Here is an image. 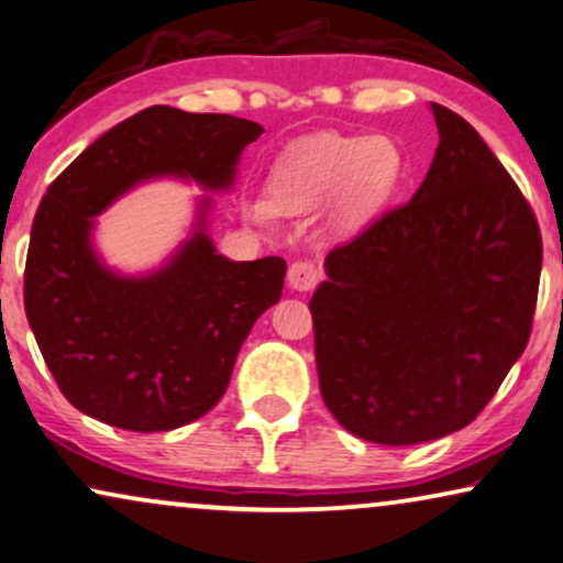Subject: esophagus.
<instances>
[{"label":"esophagus","instance_id":"1","mask_svg":"<svg viewBox=\"0 0 563 563\" xmlns=\"http://www.w3.org/2000/svg\"><path fill=\"white\" fill-rule=\"evenodd\" d=\"M288 283L298 294H306L319 283V267L311 262H294L288 269Z\"/></svg>","mask_w":563,"mask_h":563}]
</instances>
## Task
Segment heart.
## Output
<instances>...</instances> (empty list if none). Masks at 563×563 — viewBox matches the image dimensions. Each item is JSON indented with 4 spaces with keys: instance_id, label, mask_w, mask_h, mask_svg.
Returning <instances> with one entry per match:
<instances>
[{
    "instance_id": "b5f03b06",
    "label": "heart",
    "mask_w": 563,
    "mask_h": 563,
    "mask_svg": "<svg viewBox=\"0 0 563 563\" xmlns=\"http://www.w3.org/2000/svg\"><path fill=\"white\" fill-rule=\"evenodd\" d=\"M402 174L400 151L384 137L314 134L277 158L269 170L267 197H244L241 212L269 225L277 212L298 216L334 197L330 223L347 233L366 225L395 195Z\"/></svg>"
}]
</instances>
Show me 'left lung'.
Listing matches in <instances>:
<instances>
[{"label": "left lung", "instance_id": "8db88e82", "mask_svg": "<svg viewBox=\"0 0 563 563\" xmlns=\"http://www.w3.org/2000/svg\"><path fill=\"white\" fill-rule=\"evenodd\" d=\"M439 147L408 205L334 246L309 301L338 423L405 446L465 429L530 340L536 212L465 119L431 103Z\"/></svg>", "mask_w": 563, "mask_h": 563}]
</instances>
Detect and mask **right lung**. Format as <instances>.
Returning <instances> with one entry per match:
<instances>
[{
  "label": "right lung",
  "mask_w": 563,
  "mask_h": 563,
  "mask_svg": "<svg viewBox=\"0 0 563 563\" xmlns=\"http://www.w3.org/2000/svg\"><path fill=\"white\" fill-rule=\"evenodd\" d=\"M262 132L229 113L151 106L101 134L46 189L27 246L25 314L62 395L85 416L170 431L223 397L246 334L280 301L286 260L218 254L210 197L199 199L195 233L155 273H113L90 236L96 216L147 179L229 189Z\"/></svg>",
  "instance_id": "1"
}]
</instances>
